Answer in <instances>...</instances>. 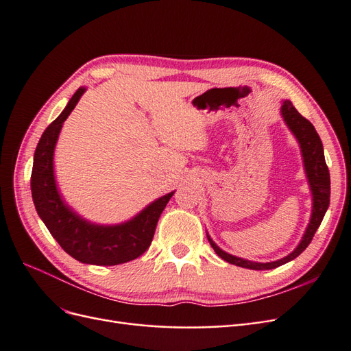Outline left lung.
Wrapping results in <instances>:
<instances>
[{"label": "left lung", "mask_w": 351, "mask_h": 351, "mask_svg": "<svg viewBox=\"0 0 351 351\" xmlns=\"http://www.w3.org/2000/svg\"><path fill=\"white\" fill-rule=\"evenodd\" d=\"M280 112L284 123L287 124V127H289V130L293 133L295 141L299 142L302 158H303L304 174L307 177V183H309L311 193H312V215L300 243L297 244V247L291 253H289L287 256L278 261L253 262L243 258H237L234 254L224 252L219 246H217V243L212 240L210 236L206 232L212 249L215 250V253L221 259H224L228 263L236 265V267L254 269V271L274 269L299 256V254L309 246V243L312 241L316 230L319 228L325 212L329 206V195H331V180H329V171L325 162L324 146H322L319 134H317L315 130L313 124L309 120H306L304 117L293 107V104L287 99L281 102Z\"/></svg>", "instance_id": "8db88e82"}]
</instances>
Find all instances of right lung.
Returning <instances> with one entry per match:
<instances>
[{
    "mask_svg": "<svg viewBox=\"0 0 351 351\" xmlns=\"http://www.w3.org/2000/svg\"><path fill=\"white\" fill-rule=\"evenodd\" d=\"M86 88H79L66 108L42 133L34 156L30 190L39 218L60 246L82 263L112 267L130 262L151 246L158 219L174 192L154 200L139 214L120 224H95L79 215L61 196L54 171V152L62 123Z\"/></svg>",
    "mask_w": 351,
    "mask_h": 351,
    "instance_id": "obj_1",
    "label": "right lung"
}]
</instances>
